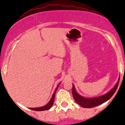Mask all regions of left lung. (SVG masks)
Returning a JSON list of instances; mask_svg holds the SVG:
<instances>
[{"instance_id": "1", "label": "left lung", "mask_w": 125, "mask_h": 125, "mask_svg": "<svg viewBox=\"0 0 125 125\" xmlns=\"http://www.w3.org/2000/svg\"><path fill=\"white\" fill-rule=\"evenodd\" d=\"M120 81V77L119 78L118 81L115 85L114 87L112 88L110 91L102 96H98L96 97H92V98H88V97H85L81 96L77 93L75 89L74 85L73 84V88H72V94H73V98L74 101L78 104L83 108H91L95 107L98 105H101L103 103L105 102L108 101L111 97L113 96L114 93L116 91Z\"/></svg>"}]
</instances>
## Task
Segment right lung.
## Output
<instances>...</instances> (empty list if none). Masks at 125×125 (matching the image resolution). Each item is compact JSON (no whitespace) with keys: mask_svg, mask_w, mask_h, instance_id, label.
<instances>
[{"mask_svg":"<svg viewBox=\"0 0 125 125\" xmlns=\"http://www.w3.org/2000/svg\"><path fill=\"white\" fill-rule=\"evenodd\" d=\"M60 83H59L58 85L56 87V89H55V91H54L53 94H52V97H51V100H50V101L49 102L48 104H47V105H44V106H41V107H37V108H29V109H31V110H34V111H45V110H49L50 108H51V106H52V105H53V102H54V101H55V93H56V90L58 89V87H59V85H60Z\"/></svg>","mask_w":125,"mask_h":125,"instance_id":"right-lung-1","label":"right lung"}]
</instances>
